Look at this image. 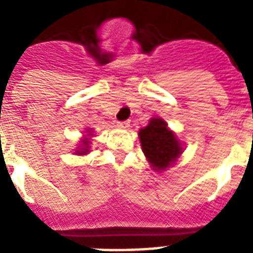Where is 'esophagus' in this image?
Here are the masks:
<instances>
[{
    "label": "esophagus",
    "mask_w": 253,
    "mask_h": 253,
    "mask_svg": "<svg viewBox=\"0 0 253 253\" xmlns=\"http://www.w3.org/2000/svg\"><path fill=\"white\" fill-rule=\"evenodd\" d=\"M118 126L122 127V128H127L130 126V121H123V122H118Z\"/></svg>",
    "instance_id": "esophagus-1"
}]
</instances>
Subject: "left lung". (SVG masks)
<instances>
[{
  "label": "left lung",
  "mask_w": 253,
  "mask_h": 253,
  "mask_svg": "<svg viewBox=\"0 0 253 253\" xmlns=\"http://www.w3.org/2000/svg\"><path fill=\"white\" fill-rule=\"evenodd\" d=\"M141 146L154 170H165L175 164L183 152L181 143L161 118H152L149 125L138 132Z\"/></svg>",
  "instance_id": "8db88e82"
}]
</instances>
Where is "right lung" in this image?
<instances>
[{"instance_id": "add662e5", "label": "right lung", "mask_w": 253, "mask_h": 253, "mask_svg": "<svg viewBox=\"0 0 253 253\" xmlns=\"http://www.w3.org/2000/svg\"><path fill=\"white\" fill-rule=\"evenodd\" d=\"M86 131H88V135H86V137H90V135H92V132L89 131V130H86ZM88 152H89V141H88V138H84L83 141H81V146L77 148V150H76V154L84 156V154H88Z\"/></svg>"}]
</instances>
